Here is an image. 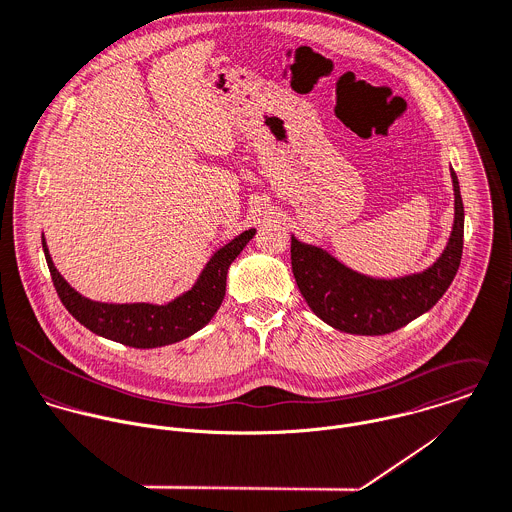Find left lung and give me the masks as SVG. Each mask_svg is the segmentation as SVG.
Wrapping results in <instances>:
<instances>
[{
  "mask_svg": "<svg viewBox=\"0 0 512 512\" xmlns=\"http://www.w3.org/2000/svg\"><path fill=\"white\" fill-rule=\"evenodd\" d=\"M453 231L441 257L421 273L377 279L353 271L321 247L291 235V267L301 295L327 325L351 335H387L427 313L453 283L465 233V207L457 173Z\"/></svg>",
  "mask_w": 512,
  "mask_h": 512,
  "instance_id": "1",
  "label": "left lung"
}]
</instances>
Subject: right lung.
<instances>
[{
    "instance_id": "add662e5",
    "label": "right lung",
    "mask_w": 512,
    "mask_h": 512,
    "mask_svg": "<svg viewBox=\"0 0 512 512\" xmlns=\"http://www.w3.org/2000/svg\"><path fill=\"white\" fill-rule=\"evenodd\" d=\"M255 229L243 231L233 241L217 249L205 263L195 285L167 305L151 303H99L77 293L55 269L45 237L41 239L45 261L55 291L65 309L91 333L109 341L135 347L155 349L183 341L203 329L223 303L227 271L243 247L253 239Z\"/></svg>"
}]
</instances>
